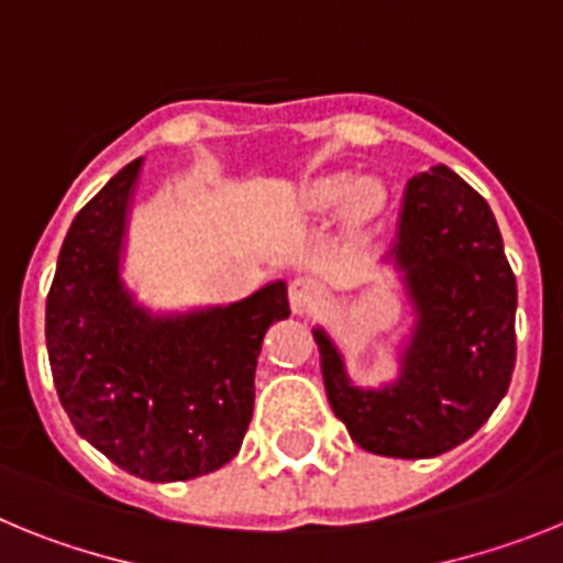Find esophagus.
Wrapping results in <instances>:
<instances>
[{
	"label": "esophagus",
	"instance_id": "esophagus-1",
	"mask_svg": "<svg viewBox=\"0 0 563 563\" xmlns=\"http://www.w3.org/2000/svg\"><path fill=\"white\" fill-rule=\"evenodd\" d=\"M288 302H291L295 314L314 311L322 302V286L311 280V277H295V280L288 283Z\"/></svg>",
	"mask_w": 563,
	"mask_h": 563
}]
</instances>
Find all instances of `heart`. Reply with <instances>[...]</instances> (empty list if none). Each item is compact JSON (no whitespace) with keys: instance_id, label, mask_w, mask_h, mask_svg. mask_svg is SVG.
I'll return each instance as SVG.
<instances>
[{"instance_id":"heart-1","label":"heart","mask_w":563,"mask_h":563,"mask_svg":"<svg viewBox=\"0 0 563 563\" xmlns=\"http://www.w3.org/2000/svg\"><path fill=\"white\" fill-rule=\"evenodd\" d=\"M383 200V189L371 178H351L345 173L320 175L306 180L295 195V209L300 214H329L345 207L354 218H368Z\"/></svg>"}]
</instances>
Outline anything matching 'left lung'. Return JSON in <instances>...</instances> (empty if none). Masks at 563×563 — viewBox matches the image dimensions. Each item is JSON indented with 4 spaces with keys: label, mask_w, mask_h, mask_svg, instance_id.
Here are the masks:
<instances>
[{
    "label": "left lung",
    "mask_w": 563,
    "mask_h": 563,
    "mask_svg": "<svg viewBox=\"0 0 563 563\" xmlns=\"http://www.w3.org/2000/svg\"><path fill=\"white\" fill-rule=\"evenodd\" d=\"M394 263L413 325L397 379L360 388L329 331L314 329L325 394L376 456L430 459L490 419L516 368V277L487 200L444 164L408 180Z\"/></svg>",
    "instance_id": "left-lung-1"
}]
</instances>
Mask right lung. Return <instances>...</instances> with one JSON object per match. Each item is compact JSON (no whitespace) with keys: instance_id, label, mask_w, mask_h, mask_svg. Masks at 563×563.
Listing matches in <instances>:
<instances>
[{"instance_id":"obj_1","label":"right lung","mask_w":563,"mask_h":563,"mask_svg":"<svg viewBox=\"0 0 563 563\" xmlns=\"http://www.w3.org/2000/svg\"><path fill=\"white\" fill-rule=\"evenodd\" d=\"M141 166L73 218L47 295V356L78 437L146 482H187L238 456L263 336L291 311L283 280L229 306H141L121 275Z\"/></svg>"}]
</instances>
